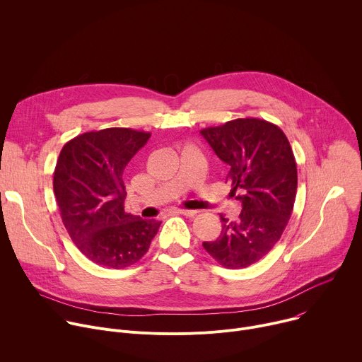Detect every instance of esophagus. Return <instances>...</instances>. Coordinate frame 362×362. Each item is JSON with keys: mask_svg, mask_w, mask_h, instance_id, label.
<instances>
[{"mask_svg": "<svg viewBox=\"0 0 362 362\" xmlns=\"http://www.w3.org/2000/svg\"><path fill=\"white\" fill-rule=\"evenodd\" d=\"M174 213H177V214H182V216H188V217H192V216H195V214H197V211H195V210H185V209H175V210H174Z\"/></svg>", "mask_w": 362, "mask_h": 362, "instance_id": "esophagus-1", "label": "esophagus"}]
</instances>
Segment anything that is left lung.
I'll list each match as a JSON object with an SVG mask.
<instances>
[{
  "instance_id": "left-lung-1",
  "label": "left lung",
  "mask_w": 362,
  "mask_h": 362,
  "mask_svg": "<svg viewBox=\"0 0 362 362\" xmlns=\"http://www.w3.org/2000/svg\"><path fill=\"white\" fill-rule=\"evenodd\" d=\"M202 135L230 167L226 182L242 204L237 220L220 216V237L203 246L221 266L243 269L273 249L292 216L298 188L293 151L282 129L257 117L234 119Z\"/></svg>"
}]
</instances>
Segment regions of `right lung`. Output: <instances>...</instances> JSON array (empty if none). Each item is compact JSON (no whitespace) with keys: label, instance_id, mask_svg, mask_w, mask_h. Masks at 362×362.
<instances>
[{"label":"right lung","instance_id":"right-lung-1","mask_svg":"<svg viewBox=\"0 0 362 362\" xmlns=\"http://www.w3.org/2000/svg\"><path fill=\"white\" fill-rule=\"evenodd\" d=\"M151 134L129 128L86 132L57 159L53 188L77 249L99 266L125 269L148 252L160 221L125 213L124 171Z\"/></svg>","mask_w":362,"mask_h":362}]
</instances>
